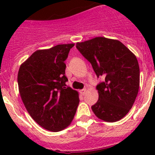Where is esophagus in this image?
Listing matches in <instances>:
<instances>
[{
	"instance_id": "esophagus-1",
	"label": "esophagus",
	"mask_w": 155,
	"mask_h": 155,
	"mask_svg": "<svg viewBox=\"0 0 155 155\" xmlns=\"http://www.w3.org/2000/svg\"><path fill=\"white\" fill-rule=\"evenodd\" d=\"M80 94L84 95V94H85V92H86V88H84V89L80 90Z\"/></svg>"
}]
</instances>
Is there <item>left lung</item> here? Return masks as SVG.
<instances>
[{
	"instance_id": "obj_1",
	"label": "left lung",
	"mask_w": 155,
	"mask_h": 155,
	"mask_svg": "<svg viewBox=\"0 0 155 155\" xmlns=\"http://www.w3.org/2000/svg\"><path fill=\"white\" fill-rule=\"evenodd\" d=\"M76 48L102 77L97 88L99 99L92 109L107 122L120 120L131 109L139 89L140 70L136 56L117 40L97 37L77 42Z\"/></svg>"
}]
</instances>
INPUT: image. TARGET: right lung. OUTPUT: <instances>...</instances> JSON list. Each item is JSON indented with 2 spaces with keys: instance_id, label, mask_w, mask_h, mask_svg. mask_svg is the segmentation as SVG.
Segmentation results:
<instances>
[{
  "instance_id": "obj_1",
  "label": "right lung",
  "mask_w": 155,
  "mask_h": 155,
  "mask_svg": "<svg viewBox=\"0 0 155 155\" xmlns=\"http://www.w3.org/2000/svg\"><path fill=\"white\" fill-rule=\"evenodd\" d=\"M73 47L62 44L37 51L18 71V88L26 110L40 126L53 132L70 125L80 102L78 92L66 85L64 61Z\"/></svg>"
}]
</instances>
